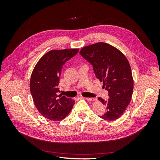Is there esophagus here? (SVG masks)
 Masks as SVG:
<instances>
[{
	"instance_id": "obj_1",
	"label": "esophagus",
	"mask_w": 160,
	"mask_h": 160,
	"mask_svg": "<svg viewBox=\"0 0 160 160\" xmlns=\"http://www.w3.org/2000/svg\"><path fill=\"white\" fill-rule=\"evenodd\" d=\"M82 98L88 100V101H93L95 100L94 98H83V97H82Z\"/></svg>"
}]
</instances>
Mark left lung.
Masks as SVG:
<instances>
[{
	"label": "left lung",
	"mask_w": 160,
	"mask_h": 160,
	"mask_svg": "<svg viewBox=\"0 0 160 160\" xmlns=\"http://www.w3.org/2000/svg\"><path fill=\"white\" fill-rule=\"evenodd\" d=\"M79 53L92 65L96 77L108 91L109 100L98 98L106 107L105 113L99 117L108 121L118 119L129 104L133 90L127 58L115 47L102 42L82 48Z\"/></svg>",
	"instance_id": "1"
}]
</instances>
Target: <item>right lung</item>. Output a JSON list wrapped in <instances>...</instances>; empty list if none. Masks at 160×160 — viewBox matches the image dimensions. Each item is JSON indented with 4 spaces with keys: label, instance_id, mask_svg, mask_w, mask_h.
I'll return each mask as SVG.
<instances>
[{
    "label": "right lung",
    "instance_id": "right-lung-1",
    "mask_svg": "<svg viewBox=\"0 0 160 160\" xmlns=\"http://www.w3.org/2000/svg\"><path fill=\"white\" fill-rule=\"evenodd\" d=\"M79 52V49L52 50L43 55L34 68L30 90L34 103L39 113L53 122L65 118L75 101L57 95L62 66Z\"/></svg>",
    "mask_w": 160,
    "mask_h": 160
}]
</instances>
